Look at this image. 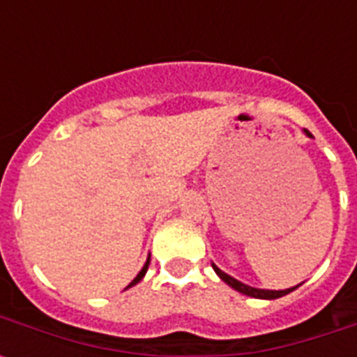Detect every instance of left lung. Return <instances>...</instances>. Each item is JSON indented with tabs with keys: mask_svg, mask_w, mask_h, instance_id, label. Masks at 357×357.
I'll return each mask as SVG.
<instances>
[{
	"mask_svg": "<svg viewBox=\"0 0 357 357\" xmlns=\"http://www.w3.org/2000/svg\"><path fill=\"white\" fill-rule=\"evenodd\" d=\"M305 137H310V139H313V135L307 131V129H304ZM213 271L217 272V276L222 280L224 283H228L229 287L235 289L237 293H243L246 294V296H252V298H261V300H276V298H282V296H285V294L293 293L294 289H298V285H294V287H289V289H282V291H271V289H257V287H250V285H246V283L238 282V280H235L234 276H229V274H226L224 271H220L215 263H211ZM302 285V283H300Z\"/></svg>",
	"mask_w": 357,
	"mask_h": 357,
	"instance_id": "8db88e82",
	"label": "left lung"
}]
</instances>
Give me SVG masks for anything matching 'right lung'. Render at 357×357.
<instances>
[{
    "label": "right lung",
    "mask_w": 357,
    "mask_h": 357,
    "mask_svg": "<svg viewBox=\"0 0 357 357\" xmlns=\"http://www.w3.org/2000/svg\"><path fill=\"white\" fill-rule=\"evenodd\" d=\"M148 266H150V255H148V259H146L144 266H142V268H140V272H139V274H137V278H135L133 282L129 283V285H128V287H126V289H129V287H133V285H137V283H139L140 280H142V278H144V274H146V272H148Z\"/></svg>",
    "instance_id": "add662e5"
}]
</instances>
